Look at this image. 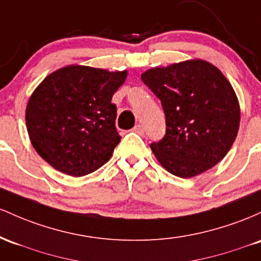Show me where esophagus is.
<instances>
[{
  "label": "esophagus",
  "instance_id": "34e87169",
  "mask_svg": "<svg viewBox=\"0 0 261 261\" xmlns=\"http://www.w3.org/2000/svg\"><path fill=\"white\" fill-rule=\"evenodd\" d=\"M133 130L136 132V133H138V134H140V136H143V134H144V132H145V129H144V127H143L142 124H138V125H136V127L133 128Z\"/></svg>",
  "mask_w": 261,
  "mask_h": 261
}]
</instances>
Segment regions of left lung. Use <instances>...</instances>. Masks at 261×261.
Returning a JSON list of instances; mask_svg holds the SVG:
<instances>
[{"mask_svg": "<svg viewBox=\"0 0 261 261\" xmlns=\"http://www.w3.org/2000/svg\"><path fill=\"white\" fill-rule=\"evenodd\" d=\"M142 80L162 101L165 137L150 144L164 169L190 178L207 171L229 151L241 123V107L221 70L202 59L151 67Z\"/></svg>", "mask_w": 261, "mask_h": 261, "instance_id": "left-lung-1", "label": "left lung"}]
</instances>
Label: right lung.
Segmentation results:
<instances>
[{"mask_svg":"<svg viewBox=\"0 0 261 261\" xmlns=\"http://www.w3.org/2000/svg\"><path fill=\"white\" fill-rule=\"evenodd\" d=\"M127 75V70L67 65L46 76L25 108L37 153L55 170L75 177L105 165L121 142L112 96Z\"/></svg>","mask_w":261,"mask_h":261,"instance_id":"add662e5","label":"right lung"}]
</instances>
